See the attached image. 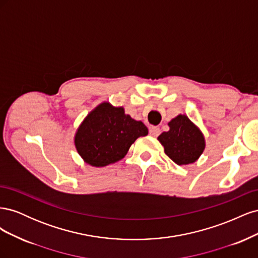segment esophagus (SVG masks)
<instances>
[{
    "mask_svg": "<svg viewBox=\"0 0 258 258\" xmlns=\"http://www.w3.org/2000/svg\"><path fill=\"white\" fill-rule=\"evenodd\" d=\"M150 135L152 137H158L160 135V129L158 127H151L150 128Z\"/></svg>",
    "mask_w": 258,
    "mask_h": 258,
    "instance_id": "obj_1",
    "label": "esophagus"
}]
</instances>
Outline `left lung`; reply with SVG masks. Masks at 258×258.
Wrapping results in <instances>:
<instances>
[{
  "label": "left lung",
  "mask_w": 258,
  "mask_h": 258,
  "mask_svg": "<svg viewBox=\"0 0 258 258\" xmlns=\"http://www.w3.org/2000/svg\"><path fill=\"white\" fill-rule=\"evenodd\" d=\"M169 131L162 132L158 141L168 157L176 165H189L204 153L206 140L201 130L186 115L179 114L168 123Z\"/></svg>",
  "instance_id": "left-lung-1"
}]
</instances>
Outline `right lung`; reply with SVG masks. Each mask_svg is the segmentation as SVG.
Returning a JSON list of instances; mask_svg holds the SVG:
<instances>
[{"mask_svg": "<svg viewBox=\"0 0 258 258\" xmlns=\"http://www.w3.org/2000/svg\"><path fill=\"white\" fill-rule=\"evenodd\" d=\"M147 134L145 124L124 114L122 106L103 102L85 117L76 130L74 144L86 163L105 167L122 159L136 140Z\"/></svg>", "mask_w": 258, "mask_h": 258, "instance_id": "1", "label": "right lung"}]
</instances>
